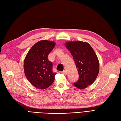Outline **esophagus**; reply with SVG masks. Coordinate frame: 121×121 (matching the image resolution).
Wrapping results in <instances>:
<instances>
[{
	"instance_id": "1",
	"label": "esophagus",
	"mask_w": 121,
	"mask_h": 121,
	"mask_svg": "<svg viewBox=\"0 0 121 121\" xmlns=\"http://www.w3.org/2000/svg\"><path fill=\"white\" fill-rule=\"evenodd\" d=\"M61 73H62L63 74H64V75H67V73H66V71L65 70H64V71H62V72H61Z\"/></svg>"
}]
</instances>
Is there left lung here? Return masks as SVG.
<instances>
[{
  "label": "left lung",
  "instance_id": "1",
  "mask_svg": "<svg viewBox=\"0 0 121 121\" xmlns=\"http://www.w3.org/2000/svg\"><path fill=\"white\" fill-rule=\"evenodd\" d=\"M65 46L70 52L79 73V79L73 85L83 89L92 84L99 72V61L92 47L82 41H69Z\"/></svg>",
  "mask_w": 121,
  "mask_h": 121
}]
</instances>
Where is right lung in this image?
Wrapping results in <instances>:
<instances>
[{"instance_id": "right-lung-1", "label": "right lung", "mask_w": 121, "mask_h": 121, "mask_svg": "<svg viewBox=\"0 0 121 121\" xmlns=\"http://www.w3.org/2000/svg\"><path fill=\"white\" fill-rule=\"evenodd\" d=\"M56 45L55 42L46 40L36 43L27 53L24 60V71L31 84L40 89H45L52 84L55 73L52 63L48 60L49 53Z\"/></svg>"}]
</instances>
